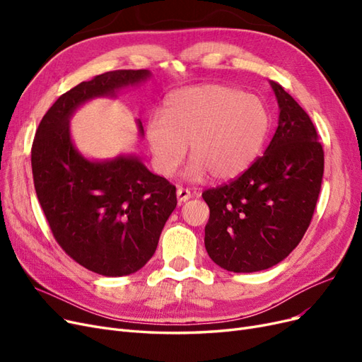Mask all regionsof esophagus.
I'll list each match as a JSON object with an SVG mask.
<instances>
[{
    "mask_svg": "<svg viewBox=\"0 0 362 362\" xmlns=\"http://www.w3.org/2000/svg\"><path fill=\"white\" fill-rule=\"evenodd\" d=\"M190 198H192L190 190L182 189V187H178V189H177V199H178L180 204H182V202H185V201H189Z\"/></svg>",
    "mask_w": 362,
    "mask_h": 362,
    "instance_id": "esophagus-1",
    "label": "esophagus"
}]
</instances>
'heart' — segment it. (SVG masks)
Listing matches in <instances>:
<instances>
[{"mask_svg":"<svg viewBox=\"0 0 362 362\" xmlns=\"http://www.w3.org/2000/svg\"><path fill=\"white\" fill-rule=\"evenodd\" d=\"M267 128L269 115L258 98L234 87L206 84L172 93L163 117L148 120L146 139L163 177L178 170L190 145L185 178L202 181L211 175L228 181L250 166Z\"/></svg>","mask_w":362,"mask_h":362,"instance_id":"1","label":"heart"}]
</instances>
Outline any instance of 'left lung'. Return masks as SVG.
I'll return each mask as SVG.
<instances>
[{"label": "left lung", "instance_id": "obj_1", "mask_svg": "<svg viewBox=\"0 0 362 362\" xmlns=\"http://www.w3.org/2000/svg\"><path fill=\"white\" fill-rule=\"evenodd\" d=\"M278 128L264 156L231 182L208 189L205 249L228 272L273 267L299 245L319 198L325 154L310 116L275 81Z\"/></svg>", "mask_w": 362, "mask_h": 362}]
</instances>
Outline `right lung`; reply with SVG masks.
<instances>
[{"instance_id":"right-lung-1","label":"right lung","mask_w":362,"mask_h":362,"mask_svg":"<svg viewBox=\"0 0 362 362\" xmlns=\"http://www.w3.org/2000/svg\"><path fill=\"white\" fill-rule=\"evenodd\" d=\"M149 76L148 69H122L80 83L52 104L33 141V180L54 238L103 276L131 275L151 259L177 206V189L133 154L86 158L74 145L69 120L87 101L116 98ZM137 127L144 136L140 119Z\"/></svg>"}]
</instances>
